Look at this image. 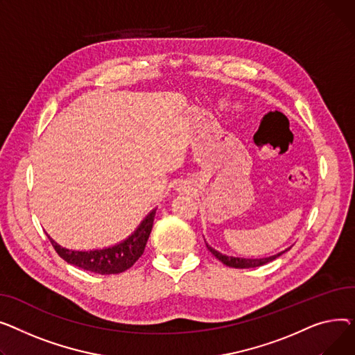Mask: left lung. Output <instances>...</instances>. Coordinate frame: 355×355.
<instances>
[{"label":"left lung","instance_id":"1","mask_svg":"<svg viewBox=\"0 0 355 355\" xmlns=\"http://www.w3.org/2000/svg\"><path fill=\"white\" fill-rule=\"evenodd\" d=\"M206 248L209 249V251L212 252V255L215 258H218L223 265L226 266H231V268H257V266H261V265H265L270 261L277 259L278 257H281L282 254H285L286 251H289V248L285 249V251L277 254V255H272V257H268V258H257V259H249V258H238V257H227V255H223L218 251H215L214 248H211L209 245L206 243Z\"/></svg>","mask_w":355,"mask_h":355}]
</instances>
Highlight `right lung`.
I'll use <instances>...</instances> for the list:
<instances>
[{"instance_id":"1","label":"right lung","mask_w":355,"mask_h":355,"mask_svg":"<svg viewBox=\"0 0 355 355\" xmlns=\"http://www.w3.org/2000/svg\"><path fill=\"white\" fill-rule=\"evenodd\" d=\"M155 215L156 209H153L141 220V223L129 238L109 248L93 249V251H73V249L60 246L50 236L49 239L53 243L55 252L66 262L74 266L100 275L120 274L133 266V263L143 255L146 242H148L152 232Z\"/></svg>"}]
</instances>
